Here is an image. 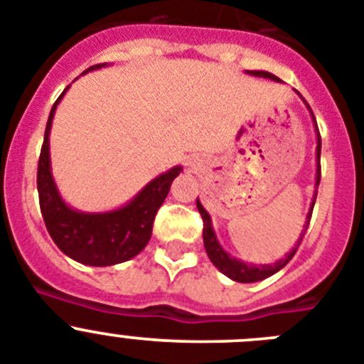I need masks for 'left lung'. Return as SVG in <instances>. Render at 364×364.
<instances>
[{
    "label": "left lung",
    "mask_w": 364,
    "mask_h": 364,
    "mask_svg": "<svg viewBox=\"0 0 364 364\" xmlns=\"http://www.w3.org/2000/svg\"><path fill=\"white\" fill-rule=\"evenodd\" d=\"M248 74H252V76H257V77H268V80L272 81H279V77L274 76V74H270V72H264V70H247ZM306 107H309V103H306ZM309 110L312 112V109L309 107ZM314 117V114H312ZM314 121H316V117H314ZM316 130H317V149H316V158H317V174H316V186H319V181H321V165H319V159H321V136H319V129H317V123H316ZM316 196L317 192L314 194V199H312V206H310V212L309 215H306V225H304V230L301 232V237L299 241H297L296 247L292 248V250L288 252L287 255H284L283 259L276 261V263L272 264H250V263H245V261H239L235 259V257H232L230 254H227V252L223 250V247L219 245L218 237H215V232L214 228H212V219L210 215H208V212L203 208V205L199 203V199H196V203H198V210L199 214H201L203 218V241H205V250L206 254H208V257H210V261L214 263V267L218 268L221 274H225L227 277H230V279L237 281V283H257V281H263L267 279V277L274 276L276 272H279L281 268L287 267V263L294 257V254L297 252V248H299L301 241H303V235L304 232H306V228H309V223H310V218H312V210H314V205H316Z\"/></svg>",
    "instance_id": "1"
}]
</instances>
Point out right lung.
Here are the masks:
<instances>
[{"label":"right lung","instance_id":"right-lung-1","mask_svg":"<svg viewBox=\"0 0 364 364\" xmlns=\"http://www.w3.org/2000/svg\"><path fill=\"white\" fill-rule=\"evenodd\" d=\"M105 65L107 63L94 65L87 68L83 74L105 67ZM67 88L52 107L47 129H45L43 146L39 154L38 194L45 227L58 248L77 263L90 264V267H110V264L123 263V261L132 259L134 255H137L146 247L152 235L154 218L165 201L170 185L183 168L174 166L165 174L152 179L132 201L117 210L92 214V212H80L70 208L61 199L54 178H52L50 152H48L52 117Z\"/></svg>","mask_w":364,"mask_h":364}]
</instances>
